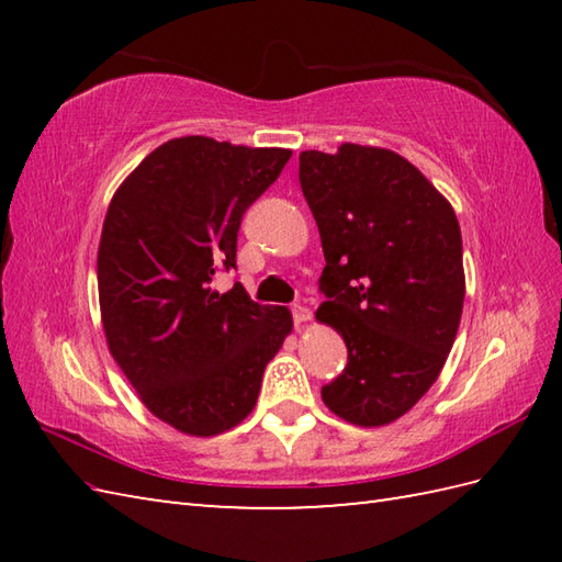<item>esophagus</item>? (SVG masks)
I'll return each mask as SVG.
<instances>
[{
	"instance_id": "34e87169",
	"label": "esophagus",
	"mask_w": 562,
	"mask_h": 562,
	"mask_svg": "<svg viewBox=\"0 0 562 562\" xmlns=\"http://www.w3.org/2000/svg\"><path fill=\"white\" fill-rule=\"evenodd\" d=\"M292 318H294L296 326H302V324H306L308 318H312V308L304 306V304H294L292 306Z\"/></svg>"
}]
</instances>
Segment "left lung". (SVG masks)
Here are the masks:
<instances>
[{
	"label": "left lung",
	"mask_w": 562,
	"mask_h": 562,
	"mask_svg": "<svg viewBox=\"0 0 562 562\" xmlns=\"http://www.w3.org/2000/svg\"><path fill=\"white\" fill-rule=\"evenodd\" d=\"M300 183L326 256L316 318L348 345V364L321 398L352 425H389L435 384L457 338L465 294L459 220L389 149L302 151Z\"/></svg>",
	"instance_id": "obj_1"
}]
</instances>
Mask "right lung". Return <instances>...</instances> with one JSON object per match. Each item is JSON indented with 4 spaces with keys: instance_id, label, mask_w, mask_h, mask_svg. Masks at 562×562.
<instances>
[{
    "instance_id": "1",
    "label": "right lung",
    "mask_w": 562,
    "mask_h": 562,
    "mask_svg": "<svg viewBox=\"0 0 562 562\" xmlns=\"http://www.w3.org/2000/svg\"><path fill=\"white\" fill-rule=\"evenodd\" d=\"M292 151L178 137L117 188L99 244V302L111 355L142 403L186 435L226 432L254 411L262 372L292 330L288 306H260L236 268L244 212Z\"/></svg>"
}]
</instances>
